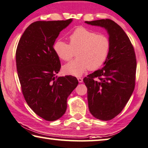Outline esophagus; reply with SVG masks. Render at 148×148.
<instances>
[{
	"label": "esophagus",
	"mask_w": 148,
	"mask_h": 148,
	"mask_svg": "<svg viewBox=\"0 0 148 148\" xmlns=\"http://www.w3.org/2000/svg\"><path fill=\"white\" fill-rule=\"evenodd\" d=\"M77 79H78V81L79 83H82L83 82V78H81V77H79V78H77Z\"/></svg>",
	"instance_id": "1"
}]
</instances>
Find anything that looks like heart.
<instances>
[{"label": "heart", "mask_w": 148, "mask_h": 148, "mask_svg": "<svg viewBox=\"0 0 148 148\" xmlns=\"http://www.w3.org/2000/svg\"><path fill=\"white\" fill-rule=\"evenodd\" d=\"M69 45L57 40L53 45L55 53L63 61L72 59L76 51L77 58L63 66L67 73L81 76L87 69L100 67L108 59L111 48L110 38L85 27H78L69 37Z\"/></svg>", "instance_id": "b5f03b06"}]
</instances>
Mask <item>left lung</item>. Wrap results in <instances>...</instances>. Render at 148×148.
I'll return each instance as SVG.
<instances>
[{
    "label": "left lung",
    "mask_w": 148,
    "mask_h": 148,
    "mask_svg": "<svg viewBox=\"0 0 148 148\" xmlns=\"http://www.w3.org/2000/svg\"><path fill=\"white\" fill-rule=\"evenodd\" d=\"M85 23L103 28L110 39L104 67L83 81L87 87L90 113L100 120H111L123 110L134 90L137 67L134 49L125 31L114 21L100 19Z\"/></svg>",
    "instance_id": "obj_1"
}]
</instances>
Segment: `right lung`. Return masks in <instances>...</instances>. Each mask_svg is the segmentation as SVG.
<instances>
[{"mask_svg":"<svg viewBox=\"0 0 148 148\" xmlns=\"http://www.w3.org/2000/svg\"><path fill=\"white\" fill-rule=\"evenodd\" d=\"M72 21L71 18L33 23L16 48V70L25 99L36 114L49 121L64 115L67 97L79 83L71 75H55L61 63L53 45L61 31Z\"/></svg>","mask_w":148,"mask_h":148,"instance_id":"add662e5","label":"right lung"}]
</instances>
